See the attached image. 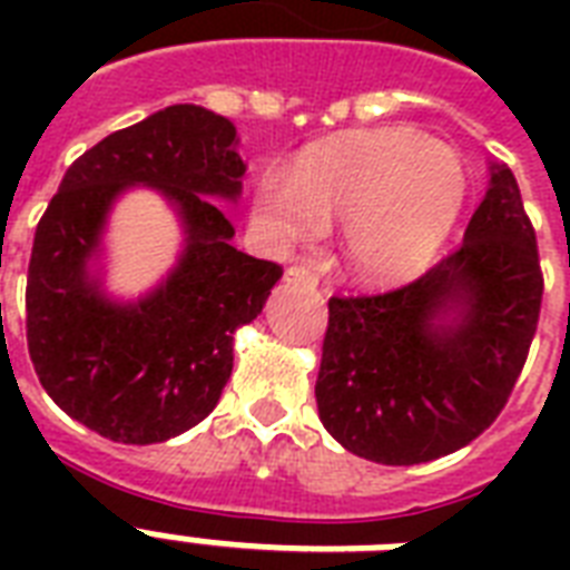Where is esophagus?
I'll return each mask as SVG.
<instances>
[{
    "label": "esophagus",
    "instance_id": "obj_1",
    "mask_svg": "<svg viewBox=\"0 0 570 570\" xmlns=\"http://www.w3.org/2000/svg\"><path fill=\"white\" fill-rule=\"evenodd\" d=\"M284 281H286V284L316 286V284H320V275H316L311 266H289V268H286Z\"/></svg>",
    "mask_w": 570,
    "mask_h": 570
}]
</instances>
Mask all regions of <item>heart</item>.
Instances as JSON below:
<instances>
[{"instance_id":"b5f03b06","label":"heart","mask_w":570,"mask_h":570,"mask_svg":"<svg viewBox=\"0 0 570 570\" xmlns=\"http://www.w3.org/2000/svg\"><path fill=\"white\" fill-rule=\"evenodd\" d=\"M464 200L468 168L455 147L414 129H366L311 147L289 171L259 174L254 218L281 245L343 218L348 268L393 284L432 263Z\"/></svg>"}]
</instances>
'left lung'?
<instances>
[{"instance_id": "obj_1", "label": "left lung", "mask_w": 570, "mask_h": 570, "mask_svg": "<svg viewBox=\"0 0 570 570\" xmlns=\"http://www.w3.org/2000/svg\"><path fill=\"white\" fill-rule=\"evenodd\" d=\"M535 230L505 165L459 248L411 284L331 298L316 405L331 438L375 464L468 446L503 411L539 325Z\"/></svg>"}]
</instances>
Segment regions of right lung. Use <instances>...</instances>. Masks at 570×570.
I'll list each match as a JSON object with an SVG mask.
<instances>
[{"label":"right lung","instance_id":"obj_1","mask_svg":"<svg viewBox=\"0 0 570 570\" xmlns=\"http://www.w3.org/2000/svg\"><path fill=\"white\" fill-rule=\"evenodd\" d=\"M230 120L191 102L156 111L85 150L58 186L31 245L26 340L40 384L65 414L118 443L189 432L222 399L233 334L263 313L284 268L230 245L215 204L242 195ZM159 190L184 224L175 268L147 296L101 289V233L114 200Z\"/></svg>","mask_w":570,"mask_h":570}]
</instances>
